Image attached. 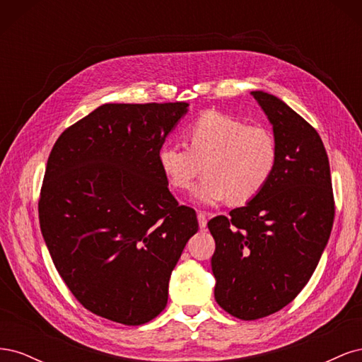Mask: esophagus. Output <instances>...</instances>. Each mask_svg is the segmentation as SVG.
<instances>
[{
    "label": "esophagus",
    "instance_id": "esophagus-1",
    "mask_svg": "<svg viewBox=\"0 0 362 362\" xmlns=\"http://www.w3.org/2000/svg\"><path fill=\"white\" fill-rule=\"evenodd\" d=\"M198 222H199L201 229H205V226H206V214L204 211L198 213Z\"/></svg>",
    "mask_w": 362,
    "mask_h": 362
}]
</instances>
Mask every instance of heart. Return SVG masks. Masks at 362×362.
I'll use <instances>...</instances> for the list:
<instances>
[{
  "label": "heart",
  "instance_id": "heart-1",
  "mask_svg": "<svg viewBox=\"0 0 362 362\" xmlns=\"http://www.w3.org/2000/svg\"><path fill=\"white\" fill-rule=\"evenodd\" d=\"M185 141L163 144L158 166L177 190H190L202 172L194 198L216 205L229 198L246 204L267 187L279 158L278 140L267 127L249 125L222 112H205L185 128Z\"/></svg>",
  "mask_w": 362,
  "mask_h": 362
}]
</instances>
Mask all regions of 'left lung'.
Instances as JSON below:
<instances>
[{
    "label": "left lung",
    "instance_id": "obj_1",
    "mask_svg": "<svg viewBox=\"0 0 362 362\" xmlns=\"http://www.w3.org/2000/svg\"><path fill=\"white\" fill-rule=\"evenodd\" d=\"M279 146L267 187L208 229L216 242L214 298L228 314L257 320L282 310L310 281L334 223L335 202L323 141L279 98L252 92Z\"/></svg>",
    "mask_w": 362,
    "mask_h": 362
}]
</instances>
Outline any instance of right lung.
Returning a JSON list of instances; mask_svg holds the SVG:
<instances>
[{
    "mask_svg": "<svg viewBox=\"0 0 362 362\" xmlns=\"http://www.w3.org/2000/svg\"><path fill=\"white\" fill-rule=\"evenodd\" d=\"M185 103L104 104L60 134L39 223L59 275L86 310L139 326L166 308L169 278L198 233L169 192L157 154Z\"/></svg>",
    "mask_w": 362,
    "mask_h": 362,
    "instance_id": "right-lung-1",
    "label": "right lung"
}]
</instances>
